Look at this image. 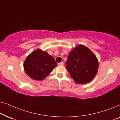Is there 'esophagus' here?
Masks as SVG:
<instances>
[{
	"instance_id": "obj_1",
	"label": "esophagus",
	"mask_w": 120,
	"mask_h": 120,
	"mask_svg": "<svg viewBox=\"0 0 120 120\" xmlns=\"http://www.w3.org/2000/svg\"><path fill=\"white\" fill-rule=\"evenodd\" d=\"M58 65H64V63H63V62H60V63H58Z\"/></svg>"
}]
</instances>
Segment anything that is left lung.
<instances>
[{"label":"left lung","mask_w":120,"mask_h":120,"mask_svg":"<svg viewBox=\"0 0 120 120\" xmlns=\"http://www.w3.org/2000/svg\"><path fill=\"white\" fill-rule=\"evenodd\" d=\"M65 64L72 79L79 84L90 82L96 75L98 69L97 57L89 49L82 45L72 50Z\"/></svg>","instance_id":"obj_1"}]
</instances>
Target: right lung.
<instances>
[{"instance_id":"obj_1","label":"right lung","mask_w":120,"mask_h":120,"mask_svg":"<svg viewBox=\"0 0 120 120\" xmlns=\"http://www.w3.org/2000/svg\"><path fill=\"white\" fill-rule=\"evenodd\" d=\"M57 65L53 57L40 49L32 52L23 64L26 73L36 80L45 79Z\"/></svg>"}]
</instances>
